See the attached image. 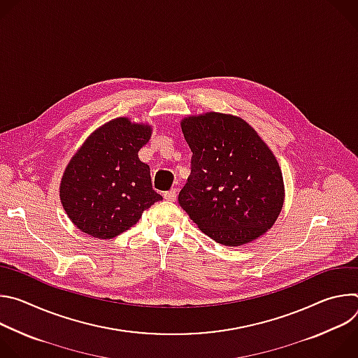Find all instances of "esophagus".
<instances>
[{"label":"esophagus","instance_id":"1","mask_svg":"<svg viewBox=\"0 0 358 358\" xmlns=\"http://www.w3.org/2000/svg\"><path fill=\"white\" fill-rule=\"evenodd\" d=\"M177 194H178L177 188H171L170 191L164 192V199H166V201H176V198H177Z\"/></svg>","mask_w":358,"mask_h":358}]
</instances>
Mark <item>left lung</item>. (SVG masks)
<instances>
[{"label":"left lung","instance_id":"obj_1","mask_svg":"<svg viewBox=\"0 0 358 358\" xmlns=\"http://www.w3.org/2000/svg\"><path fill=\"white\" fill-rule=\"evenodd\" d=\"M192 151L178 203L215 242L239 246L264 235L283 206V178L269 147L246 122L206 113L181 122Z\"/></svg>","mask_w":358,"mask_h":358}]
</instances>
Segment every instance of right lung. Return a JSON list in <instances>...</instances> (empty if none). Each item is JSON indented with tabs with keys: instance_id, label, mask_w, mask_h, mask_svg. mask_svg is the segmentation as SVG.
<instances>
[{
	"instance_id": "add662e5",
	"label": "right lung",
	"mask_w": 358,
	"mask_h": 358,
	"mask_svg": "<svg viewBox=\"0 0 358 358\" xmlns=\"http://www.w3.org/2000/svg\"><path fill=\"white\" fill-rule=\"evenodd\" d=\"M150 136L148 126L119 117L92 133L72 157L61 182V201L80 231L112 239L163 199L152 189L150 167L137 156Z\"/></svg>"
}]
</instances>
